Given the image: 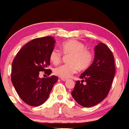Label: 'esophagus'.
<instances>
[{
    "label": "esophagus",
    "mask_w": 129,
    "mask_h": 129,
    "mask_svg": "<svg viewBox=\"0 0 129 129\" xmlns=\"http://www.w3.org/2000/svg\"><path fill=\"white\" fill-rule=\"evenodd\" d=\"M61 79H62V81H66L67 80V78H61Z\"/></svg>",
    "instance_id": "esophagus-1"
}]
</instances>
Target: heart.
<instances>
[{
  "label": "heart",
  "instance_id": "obj_1",
  "mask_svg": "<svg viewBox=\"0 0 129 129\" xmlns=\"http://www.w3.org/2000/svg\"><path fill=\"white\" fill-rule=\"evenodd\" d=\"M61 50L63 54L69 55L66 64L54 69V74L63 78H70L79 69L83 71L88 68L93 61V53L89 50L85 49V46L81 42L75 39L67 41L62 43ZM56 48H53L50 55V61L53 64H58L61 62L62 53Z\"/></svg>",
  "mask_w": 129,
  "mask_h": 129
}]
</instances>
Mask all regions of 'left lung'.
I'll return each mask as SVG.
<instances>
[{"label": "left lung", "instance_id": "1", "mask_svg": "<svg viewBox=\"0 0 129 129\" xmlns=\"http://www.w3.org/2000/svg\"><path fill=\"white\" fill-rule=\"evenodd\" d=\"M115 74L113 54L105 44L99 43L95 47L93 63L79 76L82 81H76L72 96L83 107L97 105L108 95Z\"/></svg>", "mask_w": 129, "mask_h": 129}]
</instances>
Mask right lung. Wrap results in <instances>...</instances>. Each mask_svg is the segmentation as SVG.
Segmentation results:
<instances>
[{
	"label": "right lung",
	"mask_w": 129,
	"mask_h": 129,
	"mask_svg": "<svg viewBox=\"0 0 129 129\" xmlns=\"http://www.w3.org/2000/svg\"><path fill=\"white\" fill-rule=\"evenodd\" d=\"M55 43L54 37L50 36L33 39L21 48L13 61L12 83L21 100L31 106L45 103L58 79L55 76L39 77L40 71L51 74V71L47 67Z\"/></svg>",
	"instance_id": "1"
}]
</instances>
